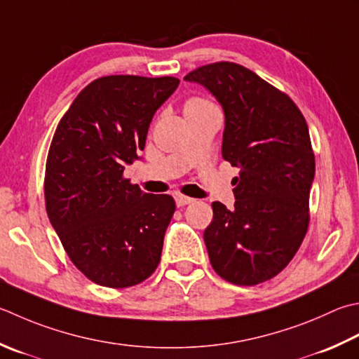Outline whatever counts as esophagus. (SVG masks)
I'll list each match as a JSON object with an SVG mask.
<instances>
[{"mask_svg":"<svg viewBox=\"0 0 359 359\" xmlns=\"http://www.w3.org/2000/svg\"><path fill=\"white\" fill-rule=\"evenodd\" d=\"M174 199H175V205L177 207H185L194 201L193 198H188V196H184V194H175Z\"/></svg>","mask_w":359,"mask_h":359,"instance_id":"1","label":"esophagus"}]
</instances>
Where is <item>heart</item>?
Returning <instances> with one entry per match:
<instances>
[{
  "label": "heart",
  "instance_id": "1",
  "mask_svg": "<svg viewBox=\"0 0 359 359\" xmlns=\"http://www.w3.org/2000/svg\"><path fill=\"white\" fill-rule=\"evenodd\" d=\"M210 102L203 101V100H199V97H194V100H189L187 104H185V109H189V107H199V105H207Z\"/></svg>",
  "mask_w": 359,
  "mask_h": 359
}]
</instances>
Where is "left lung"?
<instances>
[{
    "mask_svg": "<svg viewBox=\"0 0 359 359\" xmlns=\"http://www.w3.org/2000/svg\"><path fill=\"white\" fill-rule=\"evenodd\" d=\"M221 104L222 158L241 170L235 207L213 202L203 231L210 263L227 282L250 286L283 271L304 241L314 180L310 132L297 105L238 63L187 74Z\"/></svg>",
    "mask_w": 359,
    "mask_h": 359,
    "instance_id": "left-lung-1",
    "label": "left lung"
}]
</instances>
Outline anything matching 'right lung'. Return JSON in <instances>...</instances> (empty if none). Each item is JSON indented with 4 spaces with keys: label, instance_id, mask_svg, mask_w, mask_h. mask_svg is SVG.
<instances>
[{
    "label": "right lung",
    "instance_id": "obj_1",
    "mask_svg": "<svg viewBox=\"0 0 359 359\" xmlns=\"http://www.w3.org/2000/svg\"><path fill=\"white\" fill-rule=\"evenodd\" d=\"M175 77L105 76L83 88L55 129L45 172L46 213L91 282L128 287L157 269L175 203L123 179L142 158L152 116Z\"/></svg>",
    "mask_w": 359,
    "mask_h": 359
}]
</instances>
